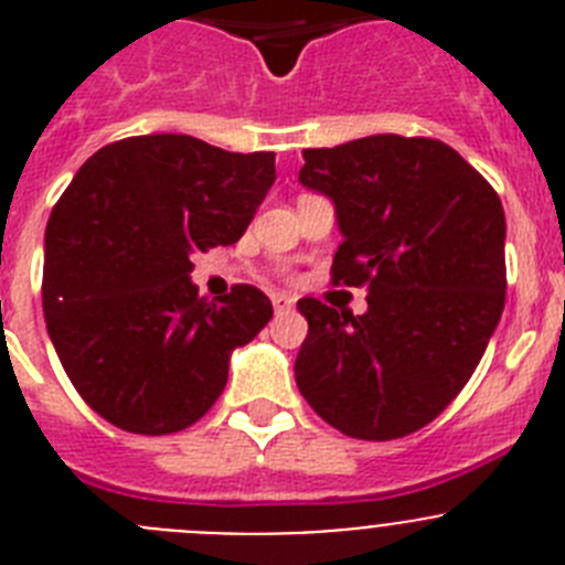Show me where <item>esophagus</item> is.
<instances>
[{
    "label": "esophagus",
    "instance_id": "34e87169",
    "mask_svg": "<svg viewBox=\"0 0 565 565\" xmlns=\"http://www.w3.org/2000/svg\"><path fill=\"white\" fill-rule=\"evenodd\" d=\"M271 302L277 313H288L294 308V299L288 297V294H271Z\"/></svg>",
    "mask_w": 565,
    "mask_h": 565
}]
</instances>
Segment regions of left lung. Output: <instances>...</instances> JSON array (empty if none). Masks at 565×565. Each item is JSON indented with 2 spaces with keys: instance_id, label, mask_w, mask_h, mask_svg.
I'll list each match as a JSON object with an SVG mask.
<instances>
[{
  "instance_id": "obj_1",
  "label": "left lung",
  "mask_w": 565,
  "mask_h": 565,
  "mask_svg": "<svg viewBox=\"0 0 565 565\" xmlns=\"http://www.w3.org/2000/svg\"><path fill=\"white\" fill-rule=\"evenodd\" d=\"M302 158L299 181L331 198L344 237L331 282L367 288V311L299 299L297 387L344 436H411L461 393L501 319V198L436 138L371 135Z\"/></svg>"
}]
</instances>
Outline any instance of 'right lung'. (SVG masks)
I'll return each instance as SVG.
<instances>
[{"label":"right lung","mask_w":565,"mask_h":565,"mask_svg":"<svg viewBox=\"0 0 565 565\" xmlns=\"http://www.w3.org/2000/svg\"><path fill=\"white\" fill-rule=\"evenodd\" d=\"M274 152L135 135L87 158L44 232V322L78 396L138 436L186 430L226 387L228 356L274 317L234 286L198 297L192 254L232 246L274 183Z\"/></svg>","instance_id":"add662e5"}]
</instances>
